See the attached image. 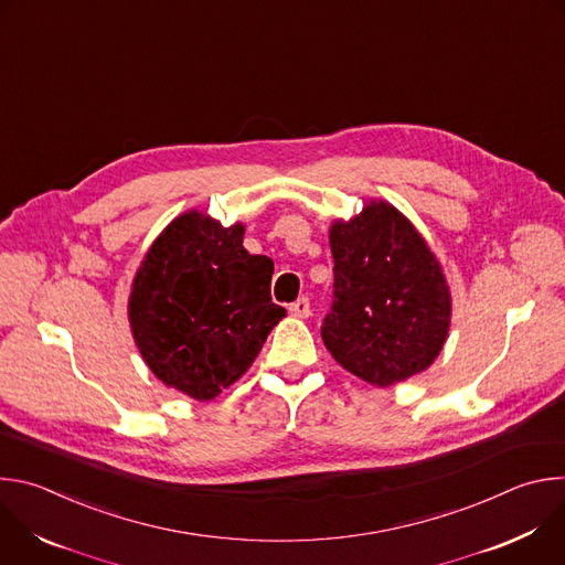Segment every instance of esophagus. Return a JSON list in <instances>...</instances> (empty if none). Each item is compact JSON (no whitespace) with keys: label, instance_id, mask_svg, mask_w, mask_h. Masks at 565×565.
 I'll list each match as a JSON object with an SVG mask.
<instances>
[{"label":"esophagus","instance_id":"34e87169","mask_svg":"<svg viewBox=\"0 0 565 565\" xmlns=\"http://www.w3.org/2000/svg\"><path fill=\"white\" fill-rule=\"evenodd\" d=\"M288 310H290V315H292V317L306 319V317L310 315V301H308V297H301V299H297L295 303H290V306H288Z\"/></svg>","mask_w":565,"mask_h":565}]
</instances>
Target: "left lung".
<instances>
[{
  "mask_svg": "<svg viewBox=\"0 0 565 565\" xmlns=\"http://www.w3.org/2000/svg\"><path fill=\"white\" fill-rule=\"evenodd\" d=\"M335 301L321 340L335 362L386 388L427 371L451 327V290L438 257L397 207L371 199L329 227Z\"/></svg>",
  "mask_w": 565,
  "mask_h": 565,
  "instance_id": "8db88e82",
  "label": "left lung"
}]
</instances>
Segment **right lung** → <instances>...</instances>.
<instances>
[{"label":"right lung","mask_w":565,"mask_h":565,"mask_svg":"<svg viewBox=\"0 0 565 565\" xmlns=\"http://www.w3.org/2000/svg\"><path fill=\"white\" fill-rule=\"evenodd\" d=\"M246 225L188 210L145 253L127 301L131 338L166 386L199 402L244 375L286 317L273 259L244 248Z\"/></svg>","instance_id":"add662e5"}]
</instances>
